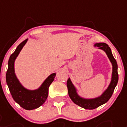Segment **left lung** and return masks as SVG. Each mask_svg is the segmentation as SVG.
I'll return each mask as SVG.
<instances>
[{
	"instance_id": "8db88e82",
	"label": "left lung",
	"mask_w": 127,
	"mask_h": 127,
	"mask_svg": "<svg viewBox=\"0 0 127 127\" xmlns=\"http://www.w3.org/2000/svg\"><path fill=\"white\" fill-rule=\"evenodd\" d=\"M95 47H97L99 49L103 50L106 53L107 55L110 60L111 63H112L113 65V72H112V78H111V83L107 88L106 90L103 93V94L101 96L94 99H84L78 95L76 92L75 87L72 83L71 80L68 78L66 82V86L68 88V95L72 101L74 103H76L80 107L82 108L86 109H94L101 105L104 104L108 101V100L111 98L112 95L113 93L114 92V90L116 87L119 80L118 72H117V63L116 60L113 56L111 53V50L110 47H109L107 44L105 43H95L94 45Z\"/></svg>"
}]
</instances>
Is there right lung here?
<instances>
[{"label":"right lung","mask_w":127,"mask_h":127,"mask_svg":"<svg viewBox=\"0 0 127 127\" xmlns=\"http://www.w3.org/2000/svg\"><path fill=\"white\" fill-rule=\"evenodd\" d=\"M28 39L21 43L9 58L6 80L14 100L22 108L26 110H32L38 108L45 103L49 94V87L53 82L56 74H51L48 76L37 90H29L22 86L15 74L14 61L23 47L26 43Z\"/></svg>","instance_id":"right-lung-1"}]
</instances>
